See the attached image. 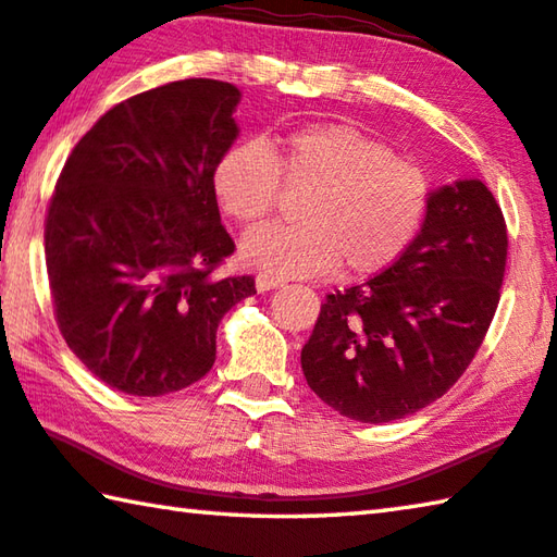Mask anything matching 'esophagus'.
Here are the masks:
<instances>
[{
	"mask_svg": "<svg viewBox=\"0 0 557 557\" xmlns=\"http://www.w3.org/2000/svg\"><path fill=\"white\" fill-rule=\"evenodd\" d=\"M282 285V280L275 275H258L256 277V287L258 292H270V289H277Z\"/></svg>",
	"mask_w": 557,
	"mask_h": 557,
	"instance_id": "esophagus-1",
	"label": "esophagus"
}]
</instances>
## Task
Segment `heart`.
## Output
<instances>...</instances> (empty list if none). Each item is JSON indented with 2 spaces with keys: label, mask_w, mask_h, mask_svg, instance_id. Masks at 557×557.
Listing matches in <instances>:
<instances>
[{
  "label": "heart",
  "mask_w": 557,
  "mask_h": 557,
  "mask_svg": "<svg viewBox=\"0 0 557 557\" xmlns=\"http://www.w3.org/2000/svg\"><path fill=\"white\" fill-rule=\"evenodd\" d=\"M280 174L314 186L297 225H265L245 235V265L275 277H309L344 262L348 275L395 265L425 225L432 184L425 169L344 122L287 132L270 149L240 143L213 169L221 209L245 225L265 221L280 199Z\"/></svg>",
  "instance_id": "obj_1"
}]
</instances>
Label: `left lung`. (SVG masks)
<instances>
[{
  "instance_id": "left-lung-1",
  "label": "left lung",
  "mask_w": 557,
  "mask_h": 557,
  "mask_svg": "<svg viewBox=\"0 0 557 557\" xmlns=\"http://www.w3.org/2000/svg\"><path fill=\"white\" fill-rule=\"evenodd\" d=\"M506 248L504 213L482 178L432 188L408 252L363 285L326 295L301 348L309 388L373 425L442 398L492 324Z\"/></svg>"
}]
</instances>
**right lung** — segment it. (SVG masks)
Listing matches in <instances>:
<instances>
[{"instance_id":"1","label":"right lung","mask_w":557,"mask_h":557,"mask_svg":"<svg viewBox=\"0 0 557 557\" xmlns=\"http://www.w3.org/2000/svg\"><path fill=\"white\" fill-rule=\"evenodd\" d=\"M233 83L186 78L120 102L65 162L46 215L55 322L71 351L127 395L211 371L225 312L256 280L215 277L235 250L213 169L238 139Z\"/></svg>"}]
</instances>
